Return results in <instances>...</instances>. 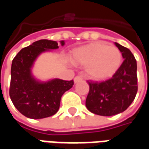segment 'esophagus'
<instances>
[{
    "label": "esophagus",
    "mask_w": 149,
    "mask_h": 149,
    "mask_svg": "<svg viewBox=\"0 0 149 149\" xmlns=\"http://www.w3.org/2000/svg\"><path fill=\"white\" fill-rule=\"evenodd\" d=\"M83 80V78H82V77L81 76H76L74 77V82L75 83H77V82H79V81H81Z\"/></svg>",
    "instance_id": "1"
}]
</instances>
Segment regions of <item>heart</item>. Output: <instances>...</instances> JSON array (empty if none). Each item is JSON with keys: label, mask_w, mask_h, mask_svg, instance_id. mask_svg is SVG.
I'll list each match as a JSON object with an SVG mask.
<instances>
[{"label": "heart", "mask_w": 149, "mask_h": 149, "mask_svg": "<svg viewBox=\"0 0 149 149\" xmlns=\"http://www.w3.org/2000/svg\"><path fill=\"white\" fill-rule=\"evenodd\" d=\"M70 60L77 65H86V74L95 81L112 77L121 65L122 54L116 46L104 41L88 44L74 49Z\"/></svg>", "instance_id": "obj_1"}]
</instances>
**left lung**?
I'll use <instances>...</instances> for the list:
<instances>
[{"label": "left lung", "instance_id": "8db88e82", "mask_svg": "<svg viewBox=\"0 0 149 149\" xmlns=\"http://www.w3.org/2000/svg\"><path fill=\"white\" fill-rule=\"evenodd\" d=\"M124 61L112 78L104 81H88L89 92L85 104L91 112L110 116L124 112L134 100L138 90L136 61L127 48L115 42Z\"/></svg>", "mask_w": 149, "mask_h": 149}]
</instances>
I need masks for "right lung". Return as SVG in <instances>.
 <instances>
[{"label": "right lung", "mask_w": 149, "mask_h": 149, "mask_svg": "<svg viewBox=\"0 0 149 149\" xmlns=\"http://www.w3.org/2000/svg\"><path fill=\"white\" fill-rule=\"evenodd\" d=\"M61 43L65 45L64 40ZM58 48L56 41L40 40L21 49L13 60L9 96L16 109L26 117L42 119L56 114L62 95L74 84L73 80L60 79L40 83L31 75V67L40 53Z\"/></svg>", "instance_id": "1"}]
</instances>
